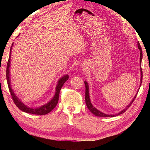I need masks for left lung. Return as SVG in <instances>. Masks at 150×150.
I'll list each match as a JSON object with an SVG mask.
<instances>
[{
  "mask_svg": "<svg viewBox=\"0 0 150 150\" xmlns=\"http://www.w3.org/2000/svg\"><path fill=\"white\" fill-rule=\"evenodd\" d=\"M138 44V47L139 50L140 51V59H139V64L141 65L142 59V48H141V46H140V44H139V43L138 42V44ZM140 74H141L140 75H141V78H140V84H139V87H140V86L142 85V76H143V75H142V71L141 66H140ZM84 83H85V103H86V105H87L88 110H89L94 115H95L96 116H99V117H110V116H111V117H114V116H118L119 115H121V114L124 113V112H125L127 110V109H128L131 106L132 103H133V101L136 98L137 94H138V91L139 89H139L138 90V92H137V93L136 94L135 96H134L133 99L132 100V101L130 103V104H129L128 105H127L126 106L125 108H124L123 110H122L120 112H119L118 114H116V115H107V114H105V113L103 112L98 110V109H96L95 107V106L93 105V104L91 103V99H90L89 88H88L89 87H88V83L86 81H85Z\"/></svg>",
  "mask_w": 150,
  "mask_h": 150,
  "instance_id": "1",
  "label": "left lung"
}]
</instances>
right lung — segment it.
Wrapping results in <instances>:
<instances>
[{"mask_svg": "<svg viewBox=\"0 0 150 150\" xmlns=\"http://www.w3.org/2000/svg\"><path fill=\"white\" fill-rule=\"evenodd\" d=\"M13 46V44H12V46L11 47V50H10V55L8 58V62L7 63L6 67V80L7 83H8V88L10 91V93L11 94L12 98L13 99L15 105L17 106V107L20 109L22 111L24 112L29 113V114H33V115H44L50 112L53 109H54L55 106H56L59 100V92L62 87L64 83L66 82V81L68 80L69 79V75L67 74L64 75L63 77H61L58 82L57 83L56 87H55V91L54 96H53L52 99H51L49 102L47 103L45 105H42L39 107L35 108H32L27 106L24 103H23L21 101V100L16 95L14 91H13L11 86V71H10V68H11V52H12V48Z\"/></svg>", "mask_w": 150, "mask_h": 150, "instance_id": "1", "label": "right lung"}]
</instances>
